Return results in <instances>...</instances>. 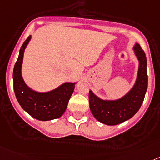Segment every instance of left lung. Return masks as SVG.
Here are the masks:
<instances>
[{
	"instance_id": "left-lung-1",
	"label": "left lung",
	"mask_w": 160,
	"mask_h": 160,
	"mask_svg": "<svg viewBox=\"0 0 160 160\" xmlns=\"http://www.w3.org/2000/svg\"><path fill=\"white\" fill-rule=\"evenodd\" d=\"M139 61L138 77L131 90L126 96L117 101H103L89 91V107L92 113L101 123L114 126L131 118L143 102L147 89L148 77L147 73V57L139 44L134 47Z\"/></svg>"
}]
</instances>
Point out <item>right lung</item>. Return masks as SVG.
I'll return each mask as SVG.
<instances>
[{
	"label": "right lung",
	"mask_w": 160,
	"mask_h": 160,
	"mask_svg": "<svg viewBox=\"0 0 160 160\" xmlns=\"http://www.w3.org/2000/svg\"><path fill=\"white\" fill-rule=\"evenodd\" d=\"M30 39V36H29L22 44L13 68V89L17 100L22 109L37 120L49 121L58 118L66 110L74 91L75 84L65 83L48 92H37L29 88L22 79L21 68L25 48Z\"/></svg>",
	"instance_id": "1"
}]
</instances>
